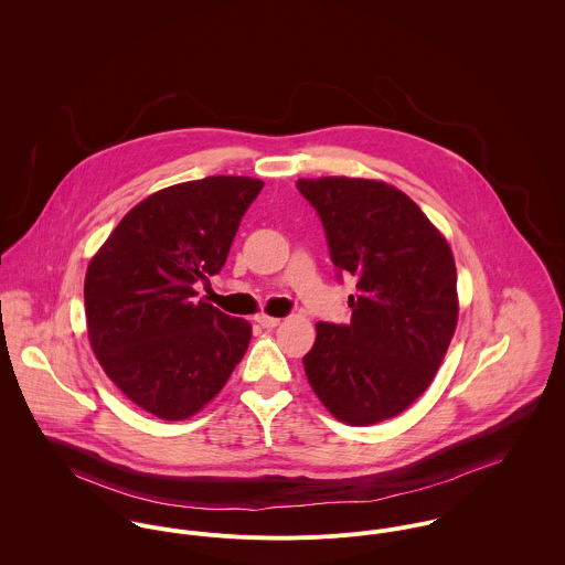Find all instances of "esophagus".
Segmentation results:
<instances>
[{
  "mask_svg": "<svg viewBox=\"0 0 565 565\" xmlns=\"http://www.w3.org/2000/svg\"><path fill=\"white\" fill-rule=\"evenodd\" d=\"M256 322L260 323L263 328H276V326L280 323V320H278V318H269V316H258Z\"/></svg>",
  "mask_w": 565,
  "mask_h": 565,
  "instance_id": "34e87169",
  "label": "esophagus"
}]
</instances>
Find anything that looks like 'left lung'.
Returning <instances> with one entry per match:
<instances>
[{
    "mask_svg": "<svg viewBox=\"0 0 565 565\" xmlns=\"http://www.w3.org/2000/svg\"><path fill=\"white\" fill-rule=\"evenodd\" d=\"M322 220L337 274L356 278L350 323L316 326L302 359L323 406L367 426L415 403L441 365L457 328L450 245L401 189L363 178H300Z\"/></svg>",
    "mask_w": 565,
    "mask_h": 565,
    "instance_id": "1",
    "label": "left lung"
}]
</instances>
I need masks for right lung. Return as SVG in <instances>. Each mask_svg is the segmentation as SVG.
I'll list each match as a JSON object with an SVG mask.
<instances>
[{
    "label": "right lung",
    "mask_w": 565,
    "mask_h": 565,
    "mask_svg": "<svg viewBox=\"0 0 565 565\" xmlns=\"http://www.w3.org/2000/svg\"><path fill=\"white\" fill-rule=\"evenodd\" d=\"M263 182L209 175L139 202L90 258L84 311L106 376L161 419L211 403L242 361L252 326L209 302L195 282L224 267Z\"/></svg>",
    "instance_id": "obj_1"
}]
</instances>
